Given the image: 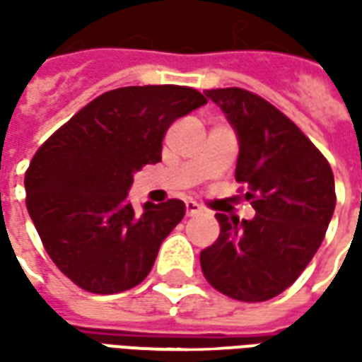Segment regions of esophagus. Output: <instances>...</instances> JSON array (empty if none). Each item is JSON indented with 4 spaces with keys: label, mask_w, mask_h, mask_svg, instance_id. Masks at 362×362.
<instances>
[{
    "label": "esophagus",
    "mask_w": 362,
    "mask_h": 362,
    "mask_svg": "<svg viewBox=\"0 0 362 362\" xmlns=\"http://www.w3.org/2000/svg\"><path fill=\"white\" fill-rule=\"evenodd\" d=\"M202 206L199 202L194 201H187L185 202V214L187 216H194V214H201Z\"/></svg>",
    "instance_id": "esophagus-1"
}]
</instances>
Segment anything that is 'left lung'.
Instances as JSON below:
<instances>
[{
  "label": "left lung",
  "mask_w": 362,
  "mask_h": 362,
  "mask_svg": "<svg viewBox=\"0 0 362 362\" xmlns=\"http://www.w3.org/2000/svg\"><path fill=\"white\" fill-rule=\"evenodd\" d=\"M240 138L235 181L247 187L255 216L216 214L218 240L201 251L204 279L240 302H265L306 269L335 209L324 153L275 105L242 87L206 89Z\"/></svg>",
  "instance_id": "8db88e82"
}]
</instances>
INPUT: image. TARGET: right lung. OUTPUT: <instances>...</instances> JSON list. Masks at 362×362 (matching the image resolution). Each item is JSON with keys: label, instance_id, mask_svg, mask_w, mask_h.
I'll list each match as a JSON object with an SVG mask.
<instances>
[{"label": "right lung", "instance_id": "add662e5", "mask_svg": "<svg viewBox=\"0 0 362 362\" xmlns=\"http://www.w3.org/2000/svg\"><path fill=\"white\" fill-rule=\"evenodd\" d=\"M204 103L193 87H119L87 103L33 156L27 210L54 265L79 288L124 292L152 271L185 204L146 202L134 212L127 201L132 173L161 161L168 128Z\"/></svg>", "mask_w": 362, "mask_h": 362}]
</instances>
